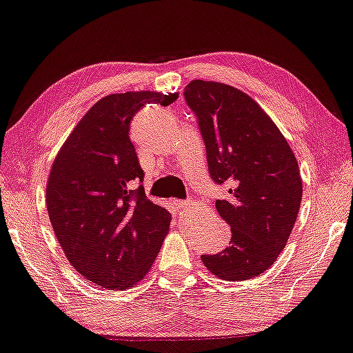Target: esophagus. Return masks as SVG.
<instances>
[{
  "label": "esophagus",
  "instance_id": "34e87169",
  "mask_svg": "<svg viewBox=\"0 0 353 353\" xmlns=\"http://www.w3.org/2000/svg\"><path fill=\"white\" fill-rule=\"evenodd\" d=\"M174 205H175V209H176V212H184V210H188V209H190V201H179V199H175L174 201Z\"/></svg>",
  "mask_w": 353,
  "mask_h": 353
}]
</instances>
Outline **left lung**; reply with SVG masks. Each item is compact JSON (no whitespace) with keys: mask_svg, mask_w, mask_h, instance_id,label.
<instances>
[{"mask_svg":"<svg viewBox=\"0 0 353 353\" xmlns=\"http://www.w3.org/2000/svg\"><path fill=\"white\" fill-rule=\"evenodd\" d=\"M184 98L198 118L212 179L230 188L215 204L230 244L203 255V264L223 280H250L270 269L294 229L303 198L298 161L272 118L239 89L194 79Z\"/></svg>","mask_w":353,"mask_h":353,"instance_id":"1","label":"left lung"}]
</instances>
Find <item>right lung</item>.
<instances>
[{
  "mask_svg": "<svg viewBox=\"0 0 353 353\" xmlns=\"http://www.w3.org/2000/svg\"><path fill=\"white\" fill-rule=\"evenodd\" d=\"M178 94L139 90L99 99L53 159L46 204L65 258L79 275L109 290L135 288L169 232L170 214L145 196L130 121L144 104L169 105Z\"/></svg>",
  "mask_w": 353,
  "mask_h": 353,
  "instance_id": "right-lung-1",
  "label": "right lung"
}]
</instances>
